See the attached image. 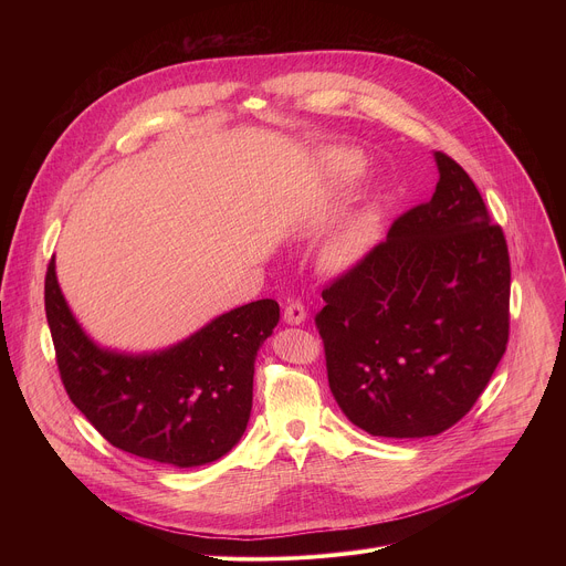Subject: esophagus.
<instances>
[{
    "label": "esophagus",
    "mask_w": 566,
    "mask_h": 566,
    "mask_svg": "<svg viewBox=\"0 0 566 566\" xmlns=\"http://www.w3.org/2000/svg\"><path fill=\"white\" fill-rule=\"evenodd\" d=\"M306 319V308L302 302H291L286 308H284V322L286 325H302V322Z\"/></svg>",
    "instance_id": "1"
}]
</instances>
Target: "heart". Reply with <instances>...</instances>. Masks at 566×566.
I'll list each match as a JSON object with an SVG mask.
<instances>
[{"instance_id": "heart-1", "label": "heart", "mask_w": 566, "mask_h": 566, "mask_svg": "<svg viewBox=\"0 0 566 566\" xmlns=\"http://www.w3.org/2000/svg\"><path fill=\"white\" fill-rule=\"evenodd\" d=\"M327 166L336 177H354L363 170L360 154L352 149H329L327 151ZM378 228V214L376 210H365L356 214L349 223H345L329 241L325 251H322V260L329 269H347L352 266L369 247L371 237Z\"/></svg>"}]
</instances>
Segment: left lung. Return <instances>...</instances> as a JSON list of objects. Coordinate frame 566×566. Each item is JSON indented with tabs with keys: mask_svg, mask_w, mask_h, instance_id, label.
Segmentation results:
<instances>
[{
	"mask_svg": "<svg viewBox=\"0 0 566 566\" xmlns=\"http://www.w3.org/2000/svg\"><path fill=\"white\" fill-rule=\"evenodd\" d=\"M439 184L325 291L315 327L329 387L371 437H434L463 419L509 343L506 237L465 170L434 151Z\"/></svg>",
	"mask_w": 566,
	"mask_h": 566,
	"instance_id": "8db88e82",
	"label": "left lung"
}]
</instances>
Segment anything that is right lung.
<instances>
[{
	"instance_id": "right-lung-1",
	"label": "right lung",
	"mask_w": 566,
	"mask_h": 566,
	"mask_svg": "<svg viewBox=\"0 0 566 566\" xmlns=\"http://www.w3.org/2000/svg\"><path fill=\"white\" fill-rule=\"evenodd\" d=\"M44 308L64 389L112 446L195 468L217 461L244 434L258 349L280 322L275 300L237 306L154 354L98 347L60 291L55 260L46 269Z\"/></svg>"
}]
</instances>
